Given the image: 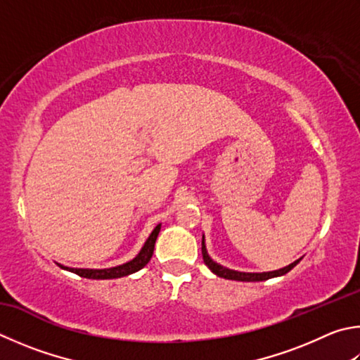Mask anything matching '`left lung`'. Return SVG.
<instances>
[{"mask_svg": "<svg viewBox=\"0 0 360 360\" xmlns=\"http://www.w3.org/2000/svg\"><path fill=\"white\" fill-rule=\"evenodd\" d=\"M201 252H202V259H205L206 266L215 274V276L224 277V278H228V280H238V282H263V280H267V278L285 276L286 272H290L292 267L299 263V259H297V261H294V263H291L290 266L283 267V269L272 271V272H261V274H257V272H238V271L226 269V267L214 263V261L209 258V255L206 252V245H205V236H202V240H201Z\"/></svg>", "mask_w": 360, "mask_h": 360, "instance_id": "8db88e82", "label": "left lung"}]
</instances>
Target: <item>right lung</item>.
<instances>
[{"mask_svg":"<svg viewBox=\"0 0 360 360\" xmlns=\"http://www.w3.org/2000/svg\"><path fill=\"white\" fill-rule=\"evenodd\" d=\"M159 231H160V225H158L154 228V231L151 233V236L148 238V240L143 245V248L140 250V253L136 255V257L129 261L126 264H121V266H116V267H110V269H74V267H66V266H61L63 269L70 271L77 274V276L84 277V278H94V280H107V278H120V277H126L129 274H134L136 271H140L141 267H145L149 259L153 257V252H154V244H155V239L159 236Z\"/></svg>","mask_w":360,"mask_h":360,"instance_id":"right-lung-1","label":"right lung"}]
</instances>
